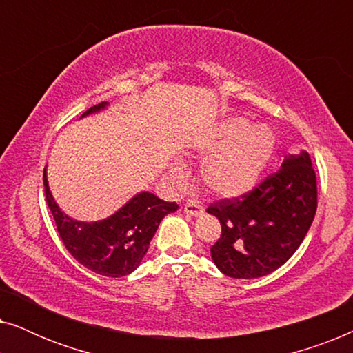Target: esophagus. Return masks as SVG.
Masks as SVG:
<instances>
[{
  "label": "esophagus",
  "instance_id": "34e87169",
  "mask_svg": "<svg viewBox=\"0 0 353 353\" xmlns=\"http://www.w3.org/2000/svg\"><path fill=\"white\" fill-rule=\"evenodd\" d=\"M185 214L197 216V215L204 214V209H202V207L197 204V202H186V204H185Z\"/></svg>",
  "mask_w": 353,
  "mask_h": 353
}]
</instances>
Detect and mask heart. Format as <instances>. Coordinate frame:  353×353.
<instances>
[{"label":"heart","instance_id":"b5f03b06","mask_svg":"<svg viewBox=\"0 0 353 353\" xmlns=\"http://www.w3.org/2000/svg\"><path fill=\"white\" fill-rule=\"evenodd\" d=\"M274 134L268 127L252 128L245 119L221 125L202 143L201 152L209 156L202 163L201 176L207 190L220 197H234L252 190L274 152ZM183 180V165L173 168Z\"/></svg>","mask_w":353,"mask_h":353}]
</instances>
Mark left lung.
<instances>
[{"label":"left lung","mask_w":353,"mask_h":353,"mask_svg":"<svg viewBox=\"0 0 353 353\" xmlns=\"http://www.w3.org/2000/svg\"><path fill=\"white\" fill-rule=\"evenodd\" d=\"M316 196L315 170L302 151L250 191L212 202L207 212L220 220L221 234L210 254L220 272L250 279L286 263L310 228Z\"/></svg>","instance_id":"left-lung-1"}]
</instances>
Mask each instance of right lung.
I'll return each mask as SVG.
<instances>
[{"instance_id":"obj_1","label":"right lung","mask_w":353,"mask_h":353,"mask_svg":"<svg viewBox=\"0 0 353 353\" xmlns=\"http://www.w3.org/2000/svg\"><path fill=\"white\" fill-rule=\"evenodd\" d=\"M105 104H96L83 115L96 112ZM43 185L48 207L65 249L83 267L110 278L125 276L137 270L159 223L178 209L176 202H165L151 192H141L109 219L85 223L70 219L57 207L48 188L46 172L43 173Z\"/></svg>"}]
</instances>
